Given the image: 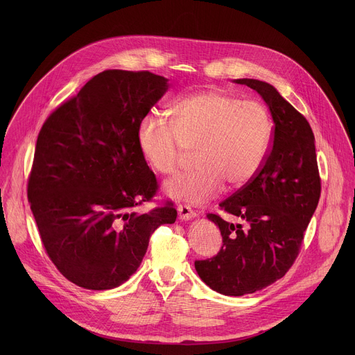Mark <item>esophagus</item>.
<instances>
[{
    "label": "esophagus",
    "mask_w": 355,
    "mask_h": 355,
    "mask_svg": "<svg viewBox=\"0 0 355 355\" xmlns=\"http://www.w3.org/2000/svg\"><path fill=\"white\" fill-rule=\"evenodd\" d=\"M177 211H178V218L181 219V220H191V219H193L195 216H196V212L195 211H192L189 207H187V205H180L178 208H177Z\"/></svg>",
    "instance_id": "obj_1"
}]
</instances>
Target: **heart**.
<instances>
[{
    "label": "heart",
    "instance_id": "b5f03b06",
    "mask_svg": "<svg viewBox=\"0 0 355 355\" xmlns=\"http://www.w3.org/2000/svg\"><path fill=\"white\" fill-rule=\"evenodd\" d=\"M171 125L144 116L137 144L148 166L163 175L175 174L195 151L196 170L167 181L166 193L177 200L205 204L225 187L240 189L263 168L272 139V121L257 101H241L219 89L177 99Z\"/></svg>",
    "mask_w": 355,
    "mask_h": 355
}]
</instances>
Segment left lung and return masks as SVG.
Returning <instances> with one entry per match:
<instances>
[{
	"mask_svg": "<svg viewBox=\"0 0 355 355\" xmlns=\"http://www.w3.org/2000/svg\"><path fill=\"white\" fill-rule=\"evenodd\" d=\"M256 89L270 108L274 130L267 160L250 184L220 202L243 223L208 214L223 245L208 260L195 261L200 279L214 291L241 296L282 278L296 260L320 198L315 136L306 118L268 83L239 78Z\"/></svg>",
	"mask_w": 355,
	"mask_h": 355,
	"instance_id": "1",
	"label": "left lung"
}]
</instances>
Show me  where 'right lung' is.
Masks as SVG:
<instances>
[{
    "instance_id": "add662e5",
    "label": "right lung",
    "mask_w": 355,
    "mask_h": 355,
    "mask_svg": "<svg viewBox=\"0 0 355 355\" xmlns=\"http://www.w3.org/2000/svg\"><path fill=\"white\" fill-rule=\"evenodd\" d=\"M150 71L105 70L43 123L28 199L49 259L73 284L112 289L139 268L150 236L171 225V202L137 207L159 189L137 144L140 121L168 89Z\"/></svg>"
}]
</instances>
